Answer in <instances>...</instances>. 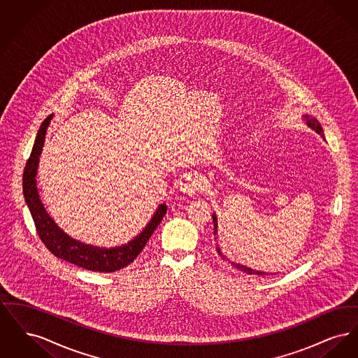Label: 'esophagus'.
Here are the masks:
<instances>
[{"label": "esophagus", "instance_id": "obj_1", "mask_svg": "<svg viewBox=\"0 0 358 358\" xmlns=\"http://www.w3.org/2000/svg\"><path fill=\"white\" fill-rule=\"evenodd\" d=\"M204 187V181L201 174H199L197 171H190L184 174V177L180 180V190L185 194H194L199 190H201Z\"/></svg>", "mask_w": 358, "mask_h": 358}]
</instances>
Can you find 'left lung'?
Listing matches in <instances>:
<instances>
[{
    "label": "left lung",
    "instance_id": "8db88e82",
    "mask_svg": "<svg viewBox=\"0 0 358 358\" xmlns=\"http://www.w3.org/2000/svg\"><path fill=\"white\" fill-rule=\"evenodd\" d=\"M303 120L306 122L307 126L310 127V129H313L317 134H320V136H324V130H322V126H321V123L318 122V120H315V118H313V117H310V115H303ZM212 219H213V227H215V235L217 234V217H216V213H213L212 215ZM219 243V241H217ZM216 251H217V254L222 256V260H225V262H228L232 267H235L236 270L238 271H243V273H248V275H262V276H264V275H273V273H264V271H257V270H254V268H251V267H247V266H244V264H240V263H236V262H232V260H229L227 256L222 255V250H220V247H219V244H216Z\"/></svg>",
    "mask_w": 358,
    "mask_h": 358
}]
</instances>
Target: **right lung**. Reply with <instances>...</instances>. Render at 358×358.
<instances>
[{
	"label": "right lung",
	"mask_w": 358,
	"mask_h": 358,
	"mask_svg": "<svg viewBox=\"0 0 358 358\" xmlns=\"http://www.w3.org/2000/svg\"><path fill=\"white\" fill-rule=\"evenodd\" d=\"M53 114L48 115L41 123L37 136L34 139V148L31 157L25 165L22 176V192L25 197V203L28 205L31 215L34 217V225L37 234L45 247L52 254L75 266H79L90 271L96 273H114L120 268L133 263L136 256L145 248L149 238L153 235L154 229L162 222V217L166 213V204L158 205L154 212L153 217L148 225L138 234L136 238L126 244L118 247H98L85 244L76 238H71L56 222H53L48 212L45 210L44 204L40 200V194L36 184L37 168L40 161V154L43 152L45 134L48 126L51 123Z\"/></svg>",
	"instance_id": "obj_1"
}]
</instances>
